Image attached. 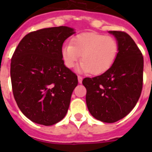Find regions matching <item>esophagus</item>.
<instances>
[{
	"label": "esophagus",
	"instance_id": "obj_1",
	"mask_svg": "<svg viewBox=\"0 0 152 152\" xmlns=\"http://www.w3.org/2000/svg\"><path fill=\"white\" fill-rule=\"evenodd\" d=\"M82 80H83V78H82V76H78V82L80 83H82Z\"/></svg>",
	"mask_w": 152,
	"mask_h": 152
}]
</instances>
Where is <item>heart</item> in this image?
I'll return each mask as SVG.
<instances>
[{
  "instance_id": "obj_1",
  "label": "heart",
  "mask_w": 152,
  "mask_h": 152,
  "mask_svg": "<svg viewBox=\"0 0 152 152\" xmlns=\"http://www.w3.org/2000/svg\"><path fill=\"white\" fill-rule=\"evenodd\" d=\"M118 52V42L113 37L97 32H84L74 37L72 43L64 44L61 56L69 69L73 68L81 57L83 62L79 67L80 71L100 75L110 69Z\"/></svg>"
}]
</instances>
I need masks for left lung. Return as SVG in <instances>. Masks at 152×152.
I'll return each mask as SVG.
<instances>
[{
  "label": "left lung",
  "mask_w": 152,
  "mask_h": 152,
  "mask_svg": "<svg viewBox=\"0 0 152 152\" xmlns=\"http://www.w3.org/2000/svg\"><path fill=\"white\" fill-rule=\"evenodd\" d=\"M118 40V53L113 65L100 76L86 77V102L97 120L113 123L125 118L134 108L143 88L144 57L130 35L110 31Z\"/></svg>",
  "instance_id": "1"
}]
</instances>
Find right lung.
<instances>
[{"label": "right lung", "mask_w": 152, "mask_h": 152, "mask_svg": "<svg viewBox=\"0 0 152 152\" xmlns=\"http://www.w3.org/2000/svg\"><path fill=\"white\" fill-rule=\"evenodd\" d=\"M74 34L70 27H49L26 34L11 60L15 100L33 122L52 125L66 115L77 76L64 64L62 46Z\"/></svg>", "instance_id": "1"}]
</instances>
